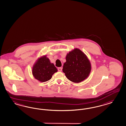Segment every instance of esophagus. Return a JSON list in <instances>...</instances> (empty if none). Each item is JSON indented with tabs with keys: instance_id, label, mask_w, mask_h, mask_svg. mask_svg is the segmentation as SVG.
Listing matches in <instances>:
<instances>
[{
	"instance_id": "1",
	"label": "esophagus",
	"mask_w": 126,
	"mask_h": 126,
	"mask_svg": "<svg viewBox=\"0 0 126 126\" xmlns=\"http://www.w3.org/2000/svg\"><path fill=\"white\" fill-rule=\"evenodd\" d=\"M58 71H62V67H59V68H58Z\"/></svg>"
}]
</instances>
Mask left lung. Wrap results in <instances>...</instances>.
Here are the masks:
<instances>
[{
  "mask_svg": "<svg viewBox=\"0 0 126 126\" xmlns=\"http://www.w3.org/2000/svg\"><path fill=\"white\" fill-rule=\"evenodd\" d=\"M63 71L66 78L74 83H80L90 73L91 65L86 56L78 48L70 52L66 56Z\"/></svg>",
  "mask_w": 126,
  "mask_h": 126,
  "instance_id": "obj_1",
  "label": "left lung"
}]
</instances>
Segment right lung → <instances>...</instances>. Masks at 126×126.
Instances as JSON below:
<instances>
[{"instance_id": "obj_1", "label": "right lung", "mask_w": 126, "mask_h": 126, "mask_svg": "<svg viewBox=\"0 0 126 126\" xmlns=\"http://www.w3.org/2000/svg\"><path fill=\"white\" fill-rule=\"evenodd\" d=\"M57 69L46 56L39 58L33 66L32 73L34 78L41 82L50 80Z\"/></svg>"}]
</instances>
